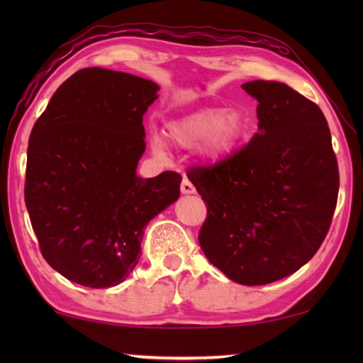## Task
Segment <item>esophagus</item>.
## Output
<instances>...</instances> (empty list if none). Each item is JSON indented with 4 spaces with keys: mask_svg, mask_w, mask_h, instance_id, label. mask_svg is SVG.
I'll return each mask as SVG.
<instances>
[{
    "mask_svg": "<svg viewBox=\"0 0 363 363\" xmlns=\"http://www.w3.org/2000/svg\"><path fill=\"white\" fill-rule=\"evenodd\" d=\"M181 192L182 194H195V186L190 182L189 177H184L181 182Z\"/></svg>",
    "mask_w": 363,
    "mask_h": 363,
    "instance_id": "esophagus-1",
    "label": "esophagus"
}]
</instances>
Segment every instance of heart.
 Segmentation results:
<instances>
[{
	"label": "heart",
	"instance_id": "obj_1",
	"mask_svg": "<svg viewBox=\"0 0 363 363\" xmlns=\"http://www.w3.org/2000/svg\"><path fill=\"white\" fill-rule=\"evenodd\" d=\"M245 130L242 115L235 110L219 107L201 108L171 121L167 138L181 149H192L205 143L210 157H219L229 152L238 143Z\"/></svg>",
	"mask_w": 363,
	"mask_h": 363
}]
</instances>
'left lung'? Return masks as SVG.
Instances as JSON below:
<instances>
[{
	"label": "left lung",
	"mask_w": 363,
	"mask_h": 363,
	"mask_svg": "<svg viewBox=\"0 0 363 363\" xmlns=\"http://www.w3.org/2000/svg\"><path fill=\"white\" fill-rule=\"evenodd\" d=\"M257 131L214 164L189 168L206 205L199 233L213 266L242 285L272 284L320 248L337 201L340 171L320 107L290 86L255 79Z\"/></svg>",
	"instance_id": "left-lung-1"
}]
</instances>
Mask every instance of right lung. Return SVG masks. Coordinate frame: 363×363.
Segmentation results:
<instances>
[{"label":"right lung","instance_id":"obj_1","mask_svg":"<svg viewBox=\"0 0 363 363\" xmlns=\"http://www.w3.org/2000/svg\"><path fill=\"white\" fill-rule=\"evenodd\" d=\"M150 79L83 69L65 79L30 134L26 205L46 262L89 288L121 284L152 218L179 199L182 177L136 174L145 150Z\"/></svg>","mask_w":363,"mask_h":363}]
</instances>
